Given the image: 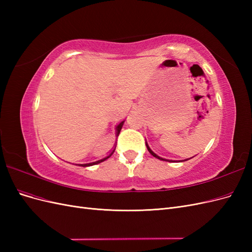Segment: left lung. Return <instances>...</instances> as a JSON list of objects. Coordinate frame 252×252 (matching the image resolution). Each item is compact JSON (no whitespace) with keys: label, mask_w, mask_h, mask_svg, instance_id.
I'll use <instances>...</instances> for the list:
<instances>
[{"label":"left lung","mask_w":252,"mask_h":252,"mask_svg":"<svg viewBox=\"0 0 252 252\" xmlns=\"http://www.w3.org/2000/svg\"><path fill=\"white\" fill-rule=\"evenodd\" d=\"M146 146H147V149H148V151L150 152V154L152 155V156H154L155 158H158V159H162V161H168V162H174V161H170V159H165V158H159L158 156H157L156 154H155V152L154 151H152L150 148H149V146H148V145L146 144ZM189 159V158H188ZM185 161H187V159H185Z\"/></svg>","instance_id":"obj_1"}]
</instances>
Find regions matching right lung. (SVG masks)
Returning <instances> with one entry per match:
<instances>
[{"label": "right lung", "instance_id": "right-lung-1", "mask_svg": "<svg viewBox=\"0 0 252 252\" xmlns=\"http://www.w3.org/2000/svg\"><path fill=\"white\" fill-rule=\"evenodd\" d=\"M123 124H124V121L123 122H121V123L117 126V135H119L120 134V131H121V129H122V127H123ZM114 152V149L110 152V155L109 156H107L106 158H102V159H98V161H96V162H93V163H88V164H80V166H82V167H87V166H93V165H96V164H98V163H101V162H104L105 159H107L108 158H110L111 156H112V154Z\"/></svg>", "mask_w": 252, "mask_h": 252}]
</instances>
